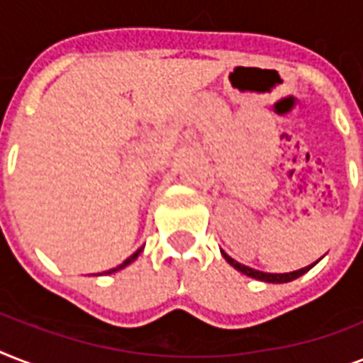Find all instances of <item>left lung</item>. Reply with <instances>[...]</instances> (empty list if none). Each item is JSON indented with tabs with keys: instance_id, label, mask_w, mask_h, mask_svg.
Masks as SVG:
<instances>
[{
	"instance_id": "obj_1",
	"label": "left lung",
	"mask_w": 363,
	"mask_h": 363,
	"mask_svg": "<svg viewBox=\"0 0 363 363\" xmlns=\"http://www.w3.org/2000/svg\"><path fill=\"white\" fill-rule=\"evenodd\" d=\"M222 256H224V259H226L228 264L232 265L233 269L241 271L242 275L252 277V279H256V281H262V282H273V284H282V282L294 281V279H298V277H301L303 273H307V271H309L311 267L315 265V264H311V265H307V267H301V269H298V271H290V273H265V271L252 269V267H248V265L239 264V262H235L233 258H230L226 252H222Z\"/></svg>"
}]
</instances>
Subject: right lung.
I'll list each match as a JSON object with an SVG mask.
<instances>
[{
	"mask_svg": "<svg viewBox=\"0 0 363 363\" xmlns=\"http://www.w3.org/2000/svg\"><path fill=\"white\" fill-rule=\"evenodd\" d=\"M141 250H143V248H139V250H137V252H133V254H131L130 258H128V259H124V262H122L121 265H116V267H113V269H109V271H104V273H98V275H111V273H116V271L124 269V267H128V265H130L131 262H135V259H137V256H139V254H141Z\"/></svg>",
	"mask_w": 363,
	"mask_h": 363,
	"instance_id": "right-lung-1",
	"label": "right lung"
}]
</instances>
